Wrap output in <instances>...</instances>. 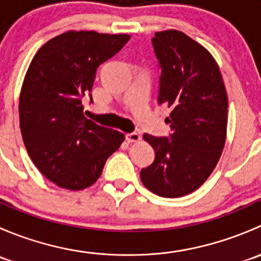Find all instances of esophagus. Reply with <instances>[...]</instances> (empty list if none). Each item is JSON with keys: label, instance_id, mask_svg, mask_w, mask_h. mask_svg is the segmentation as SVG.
<instances>
[{"label": "esophagus", "instance_id": "obj_1", "mask_svg": "<svg viewBox=\"0 0 261 261\" xmlns=\"http://www.w3.org/2000/svg\"><path fill=\"white\" fill-rule=\"evenodd\" d=\"M126 140H127L128 143H138V141L141 140V136L139 135L138 133H130L126 135Z\"/></svg>", "mask_w": 261, "mask_h": 261}]
</instances>
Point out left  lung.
<instances>
[{"instance_id":"1","label":"left lung","mask_w":261,"mask_h":261,"mask_svg":"<svg viewBox=\"0 0 261 261\" xmlns=\"http://www.w3.org/2000/svg\"><path fill=\"white\" fill-rule=\"evenodd\" d=\"M160 78L158 103L170 109L172 134H144L155 159L144 168V186L158 196L175 198L198 189L221 156L227 128V94L217 63L207 49L178 30L151 39Z\"/></svg>"}]
</instances>
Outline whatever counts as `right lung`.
<instances>
[{"label": "right lung", "instance_id": "right-lung-1", "mask_svg": "<svg viewBox=\"0 0 261 261\" xmlns=\"http://www.w3.org/2000/svg\"><path fill=\"white\" fill-rule=\"evenodd\" d=\"M130 36L68 31L44 44L26 72L18 102L23 144L41 174L62 188L81 191L101 175L123 134L83 115L92 102L97 68L120 51Z\"/></svg>", "mask_w": 261, "mask_h": 261}]
</instances>
